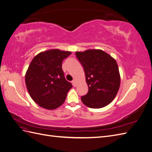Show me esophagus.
<instances>
[{
	"label": "esophagus",
	"mask_w": 152,
	"mask_h": 152,
	"mask_svg": "<svg viewBox=\"0 0 152 152\" xmlns=\"http://www.w3.org/2000/svg\"><path fill=\"white\" fill-rule=\"evenodd\" d=\"M72 84H73V87H75V86H77V84H76V82H75V80H73L72 81Z\"/></svg>",
	"instance_id": "obj_1"
}]
</instances>
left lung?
Instances as JSON below:
<instances>
[{
  "label": "left lung",
  "instance_id": "left-lung-1",
  "mask_svg": "<svg viewBox=\"0 0 152 152\" xmlns=\"http://www.w3.org/2000/svg\"><path fill=\"white\" fill-rule=\"evenodd\" d=\"M75 54L84 68L89 88L87 93L81 97L82 103L91 108L108 105L115 97L121 84L116 61L98 49L76 52Z\"/></svg>",
  "mask_w": 152,
  "mask_h": 152
}]
</instances>
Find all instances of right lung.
<instances>
[{"instance_id": "add662e5", "label": "right lung", "mask_w": 152, "mask_h": 152, "mask_svg": "<svg viewBox=\"0 0 152 152\" xmlns=\"http://www.w3.org/2000/svg\"><path fill=\"white\" fill-rule=\"evenodd\" d=\"M71 53L59 49L46 50L32 59L25 75L28 93L40 107L56 109L65 102L72 85L64 76L62 62Z\"/></svg>"}]
</instances>
